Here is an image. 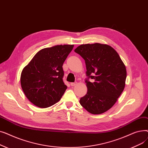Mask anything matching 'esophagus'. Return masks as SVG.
Segmentation results:
<instances>
[{
	"mask_svg": "<svg viewBox=\"0 0 148 148\" xmlns=\"http://www.w3.org/2000/svg\"><path fill=\"white\" fill-rule=\"evenodd\" d=\"M77 82H75V83H70V84H71V86H75V85L77 84Z\"/></svg>",
	"mask_w": 148,
	"mask_h": 148,
	"instance_id": "obj_1",
	"label": "esophagus"
}]
</instances>
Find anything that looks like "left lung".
I'll use <instances>...</instances> for the list:
<instances>
[{
    "label": "left lung",
    "instance_id": "8db88e82",
    "mask_svg": "<svg viewBox=\"0 0 148 148\" xmlns=\"http://www.w3.org/2000/svg\"><path fill=\"white\" fill-rule=\"evenodd\" d=\"M74 51L84 59L86 67L87 94L80 103L88 112L99 114L112 108L123 92L126 67L111 46L99 43L82 44ZM91 78L93 82H90Z\"/></svg>",
    "mask_w": 148,
    "mask_h": 148
}]
</instances>
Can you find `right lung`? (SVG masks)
I'll list each match as a JSON object with an SVG mask.
<instances>
[{
    "mask_svg": "<svg viewBox=\"0 0 148 148\" xmlns=\"http://www.w3.org/2000/svg\"><path fill=\"white\" fill-rule=\"evenodd\" d=\"M74 45H58L39 51L23 68L21 88L30 101L40 108L58 103L67 86L63 82L62 65Z\"/></svg>",
    "mask_w": 148,
    "mask_h": 148,
    "instance_id": "1",
    "label": "right lung"
}]
</instances>
